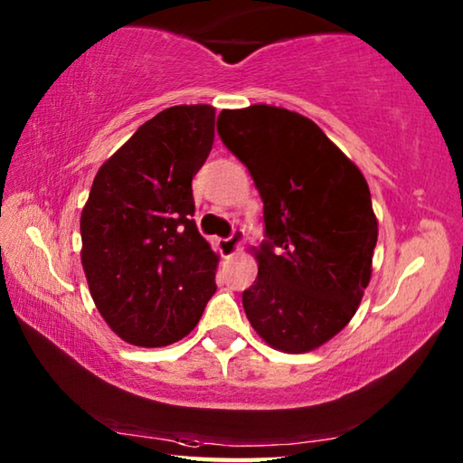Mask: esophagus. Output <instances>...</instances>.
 I'll use <instances>...</instances> for the list:
<instances>
[{
  "label": "esophagus",
  "instance_id": "obj_1",
  "mask_svg": "<svg viewBox=\"0 0 463 463\" xmlns=\"http://www.w3.org/2000/svg\"><path fill=\"white\" fill-rule=\"evenodd\" d=\"M242 231H232L226 239H218V249L224 257H232L239 250V245L242 242Z\"/></svg>",
  "mask_w": 463,
  "mask_h": 463
}]
</instances>
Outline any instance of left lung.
I'll use <instances>...</instances> for the list:
<instances>
[{"label": "left lung", "mask_w": 463, "mask_h": 463, "mask_svg": "<svg viewBox=\"0 0 463 463\" xmlns=\"http://www.w3.org/2000/svg\"><path fill=\"white\" fill-rule=\"evenodd\" d=\"M216 131L263 200L259 273L242 291L249 322L281 352L322 346L356 314L371 281L378 224L364 175L288 109H224Z\"/></svg>", "instance_id": "8db88e82"}]
</instances>
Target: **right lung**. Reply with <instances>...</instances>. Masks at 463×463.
<instances>
[{
  "mask_svg": "<svg viewBox=\"0 0 463 463\" xmlns=\"http://www.w3.org/2000/svg\"><path fill=\"white\" fill-rule=\"evenodd\" d=\"M214 107L164 109L100 165L80 216L82 269L109 327L133 346L182 340L216 291L218 259L194 222L192 178Z\"/></svg>",
  "mask_w": 463,
  "mask_h": 463,
  "instance_id": "add662e5",
  "label": "right lung"
}]
</instances>
